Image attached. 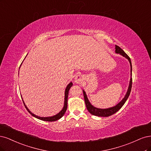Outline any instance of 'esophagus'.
Here are the masks:
<instances>
[{"mask_svg":"<svg viewBox=\"0 0 151 151\" xmlns=\"http://www.w3.org/2000/svg\"><path fill=\"white\" fill-rule=\"evenodd\" d=\"M83 80H84L83 76L80 74H78L77 75H76L75 78V83H76L77 84L81 83L83 81Z\"/></svg>","mask_w":151,"mask_h":151,"instance_id":"34e87169","label":"esophagus"}]
</instances>
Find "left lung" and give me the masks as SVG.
<instances>
[{
  "mask_svg": "<svg viewBox=\"0 0 151 151\" xmlns=\"http://www.w3.org/2000/svg\"><path fill=\"white\" fill-rule=\"evenodd\" d=\"M115 53L116 54H119L121 56H122L125 57L126 59H127L130 63V79L129 81V85L128 89L127 91V93H126L124 98L122 100L119 104H116V105L112 106V107H110L107 109H99V108H96L93 105H92L90 103V101H89L88 97H87V95L86 94V92L84 90H83V95H84V99H85V102L86 104V106L87 108V110H88L89 112L95 116H109L111 115L114 114L116 113V111H118L122 106L125 103V101H127V99L129 98V95L130 93V91L131 88H132V63H131V60L130 58L129 57V56L126 54V53L121 49V48L115 45Z\"/></svg>",
  "mask_w": 151,
  "mask_h": 151,
  "instance_id": "left-lung-1",
  "label": "left lung"
}]
</instances>
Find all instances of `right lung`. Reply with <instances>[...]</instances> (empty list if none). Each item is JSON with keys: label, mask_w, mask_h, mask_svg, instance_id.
I'll return each mask as SVG.
<instances>
[{"label": "right lung", "mask_w": 151, "mask_h": 151, "mask_svg": "<svg viewBox=\"0 0 151 151\" xmlns=\"http://www.w3.org/2000/svg\"><path fill=\"white\" fill-rule=\"evenodd\" d=\"M22 63H21V65H22ZM21 66H20V67H21ZM72 86H73V83L71 81L70 83L66 87V89H65V100H64V106H63V108L62 109V110L60 111L59 113H58L57 114L53 115V116H46V117H43V116H37V115H36L35 114H34L27 107V106L26 105L25 103H24V100H23V99L22 98V101H23V103H24V106H25L26 110L29 111V114L31 115H32L33 116H35V117L38 119L41 120H44V121H47V122H54V121L58 120H59L60 119H61L62 116L65 115V114L66 112V109H67V105H68V96L69 90H70V88H71Z\"/></svg>", "instance_id": "obj_1"}]
</instances>
